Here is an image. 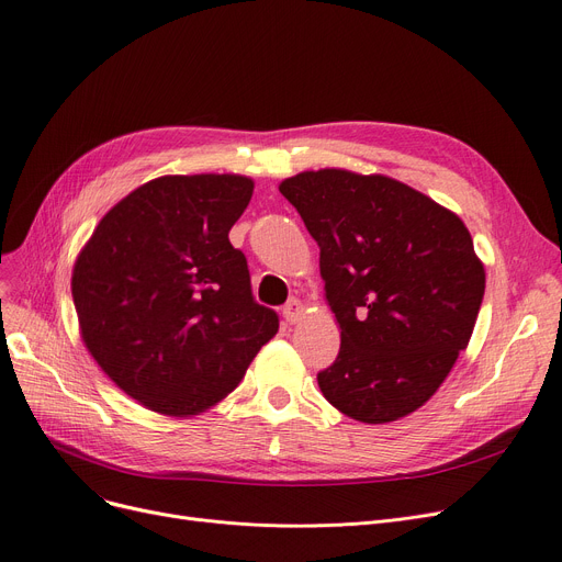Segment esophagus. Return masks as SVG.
Instances as JSON below:
<instances>
[{
	"instance_id": "esophagus-1",
	"label": "esophagus",
	"mask_w": 562,
	"mask_h": 562,
	"mask_svg": "<svg viewBox=\"0 0 562 562\" xmlns=\"http://www.w3.org/2000/svg\"><path fill=\"white\" fill-rule=\"evenodd\" d=\"M303 314H305V307H303V303L301 301H296V299H291L284 307H282V316H284V321L286 323H299L301 318H303Z\"/></svg>"
}]
</instances>
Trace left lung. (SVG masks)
Instances as JSON below:
<instances>
[{
    "mask_svg": "<svg viewBox=\"0 0 562 562\" xmlns=\"http://www.w3.org/2000/svg\"><path fill=\"white\" fill-rule=\"evenodd\" d=\"M321 248L339 356L323 396L362 424L422 407L467 348L485 269L464 223L385 175L305 170L280 184Z\"/></svg>",
    "mask_w": 562,
    "mask_h": 562,
    "instance_id": "1",
    "label": "left lung"
}]
</instances>
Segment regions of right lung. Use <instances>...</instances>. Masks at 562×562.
<instances>
[{
	"label": "right lung",
	"mask_w": 562,
	"mask_h": 562,
	"mask_svg": "<svg viewBox=\"0 0 562 562\" xmlns=\"http://www.w3.org/2000/svg\"><path fill=\"white\" fill-rule=\"evenodd\" d=\"M252 189L244 175L157 177L106 212L75 261L81 339L147 409L189 417L216 405L280 328L227 239Z\"/></svg>",
	"instance_id": "right-lung-1"
}]
</instances>
